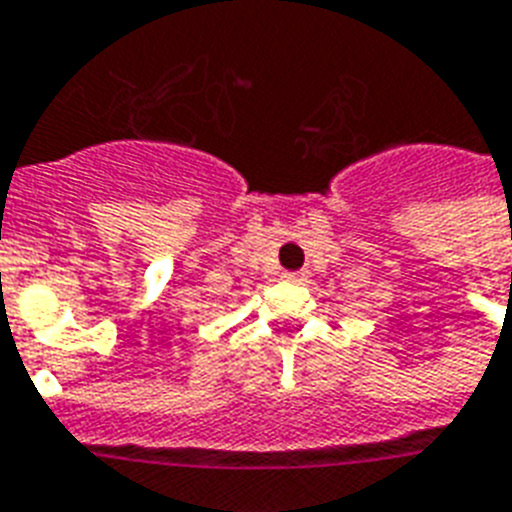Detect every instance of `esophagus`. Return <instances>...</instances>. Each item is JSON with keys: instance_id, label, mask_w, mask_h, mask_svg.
I'll list each match as a JSON object with an SVG mask.
<instances>
[{"instance_id": "34e87169", "label": "esophagus", "mask_w": 512, "mask_h": 512, "mask_svg": "<svg viewBox=\"0 0 512 512\" xmlns=\"http://www.w3.org/2000/svg\"><path fill=\"white\" fill-rule=\"evenodd\" d=\"M282 277H285L288 282H304L309 275H306V272H285Z\"/></svg>"}]
</instances>
